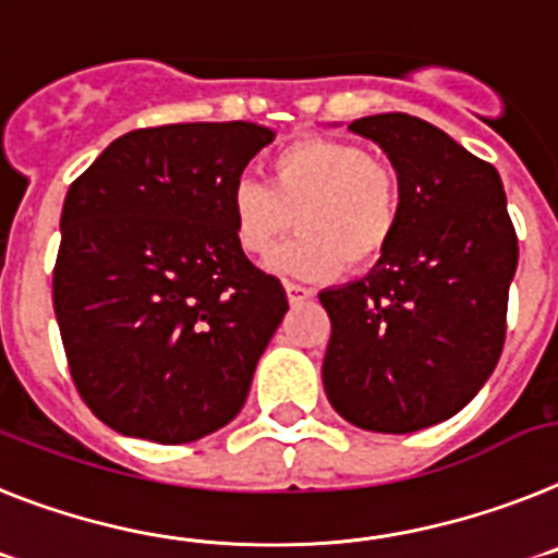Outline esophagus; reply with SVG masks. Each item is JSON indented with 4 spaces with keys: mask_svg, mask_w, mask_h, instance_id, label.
<instances>
[{
    "mask_svg": "<svg viewBox=\"0 0 558 558\" xmlns=\"http://www.w3.org/2000/svg\"><path fill=\"white\" fill-rule=\"evenodd\" d=\"M286 294H289V303H292V306H298V303H303V300L312 298V289H306V286H300V283H292V280H286Z\"/></svg>",
    "mask_w": 558,
    "mask_h": 558,
    "instance_id": "34e87169",
    "label": "esophagus"
}]
</instances>
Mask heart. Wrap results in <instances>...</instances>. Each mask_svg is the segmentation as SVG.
<instances>
[{"mask_svg": "<svg viewBox=\"0 0 558 558\" xmlns=\"http://www.w3.org/2000/svg\"><path fill=\"white\" fill-rule=\"evenodd\" d=\"M401 179L387 159L339 140H303L275 154L266 182L235 179L230 219L246 255H266L289 230L298 232L269 258L283 278L319 280L371 264L393 239Z\"/></svg>", "mask_w": 558, "mask_h": 558, "instance_id": "heart-1", "label": "heart"}]
</instances>
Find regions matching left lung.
<instances>
[{
	"label": "left lung",
	"instance_id": "obj_1",
	"mask_svg": "<svg viewBox=\"0 0 558 558\" xmlns=\"http://www.w3.org/2000/svg\"><path fill=\"white\" fill-rule=\"evenodd\" d=\"M401 179L393 239L362 280L319 292L331 317L323 385L371 433H415L477 396L506 342L517 232L497 168L413 114L348 125Z\"/></svg>",
	"mask_w": 558,
	"mask_h": 558
}]
</instances>
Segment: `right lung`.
<instances>
[{
    "mask_svg": "<svg viewBox=\"0 0 558 558\" xmlns=\"http://www.w3.org/2000/svg\"><path fill=\"white\" fill-rule=\"evenodd\" d=\"M272 140L244 120L137 129L66 191L52 306L111 429L187 444L241 413L289 300L235 241L230 187Z\"/></svg>",
    "mask_w": 558,
    "mask_h": 558,
    "instance_id": "obj_1",
    "label": "right lung"
}]
</instances>
